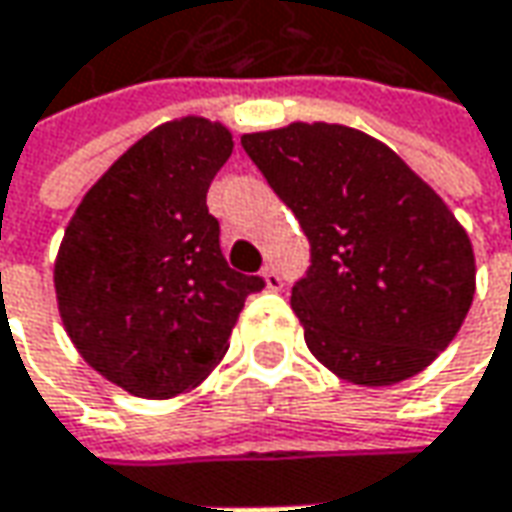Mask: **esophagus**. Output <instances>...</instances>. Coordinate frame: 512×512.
Instances as JSON below:
<instances>
[{
  "label": "esophagus",
  "instance_id": "esophagus-1",
  "mask_svg": "<svg viewBox=\"0 0 512 512\" xmlns=\"http://www.w3.org/2000/svg\"><path fill=\"white\" fill-rule=\"evenodd\" d=\"M262 279H265L267 290H282V285H285V282H282V276H279L273 267H265V270H262Z\"/></svg>",
  "mask_w": 512,
  "mask_h": 512
}]
</instances>
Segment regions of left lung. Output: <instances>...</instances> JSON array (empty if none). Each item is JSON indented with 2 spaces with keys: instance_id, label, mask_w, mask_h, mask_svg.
<instances>
[{
  "instance_id": "obj_1",
  "label": "left lung",
  "mask_w": 512,
  "mask_h": 512,
  "mask_svg": "<svg viewBox=\"0 0 512 512\" xmlns=\"http://www.w3.org/2000/svg\"><path fill=\"white\" fill-rule=\"evenodd\" d=\"M242 148L310 239L290 293L310 353L339 379L387 387L456 339L476 293V256L444 199L362 130L293 122Z\"/></svg>"
}]
</instances>
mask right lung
<instances>
[{
    "mask_svg": "<svg viewBox=\"0 0 512 512\" xmlns=\"http://www.w3.org/2000/svg\"><path fill=\"white\" fill-rule=\"evenodd\" d=\"M233 153L222 122L182 116L130 145L90 187L53 265L79 356L139 399H170L225 359L259 276L230 270L207 187Z\"/></svg>",
    "mask_w": 512,
    "mask_h": 512,
    "instance_id": "right-lung-1",
    "label": "right lung"
}]
</instances>
